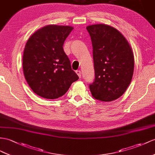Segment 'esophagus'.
Masks as SVG:
<instances>
[{"label": "esophagus", "mask_w": 155, "mask_h": 155, "mask_svg": "<svg viewBox=\"0 0 155 155\" xmlns=\"http://www.w3.org/2000/svg\"><path fill=\"white\" fill-rule=\"evenodd\" d=\"M76 74H77V75H78V76H79V78H81V71H80V70H77V71H76Z\"/></svg>", "instance_id": "1"}]
</instances>
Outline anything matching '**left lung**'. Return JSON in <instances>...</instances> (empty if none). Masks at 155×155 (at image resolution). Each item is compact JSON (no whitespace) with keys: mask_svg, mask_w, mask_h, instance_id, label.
I'll return each mask as SVG.
<instances>
[{"mask_svg":"<svg viewBox=\"0 0 155 155\" xmlns=\"http://www.w3.org/2000/svg\"><path fill=\"white\" fill-rule=\"evenodd\" d=\"M93 45L95 81L91 95L102 102L121 97L130 85L134 70V56L130 43L116 28L103 24L86 27Z\"/></svg>","mask_w":155,"mask_h":155,"instance_id":"8db88e82","label":"left lung"}]
</instances>
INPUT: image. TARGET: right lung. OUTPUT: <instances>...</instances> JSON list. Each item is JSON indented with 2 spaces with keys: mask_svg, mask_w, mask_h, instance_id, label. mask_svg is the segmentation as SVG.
I'll return each instance as SVG.
<instances>
[{
  "mask_svg": "<svg viewBox=\"0 0 155 155\" xmlns=\"http://www.w3.org/2000/svg\"><path fill=\"white\" fill-rule=\"evenodd\" d=\"M74 29L69 25H48L30 36L23 55V71L33 91L41 97L54 99L67 92L78 75L63 49Z\"/></svg>",
  "mask_w": 155,
  "mask_h": 155,
  "instance_id": "add662e5",
  "label": "right lung"
}]
</instances>
